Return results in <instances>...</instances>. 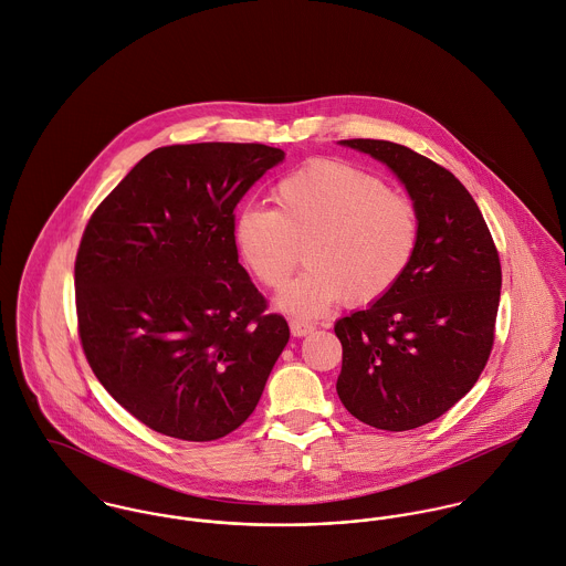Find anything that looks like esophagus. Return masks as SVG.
<instances>
[{"mask_svg":"<svg viewBox=\"0 0 566 566\" xmlns=\"http://www.w3.org/2000/svg\"><path fill=\"white\" fill-rule=\"evenodd\" d=\"M290 329H292V334H294L296 338H301V336L312 334V332H314V325L307 323V321H303V318H292V321H290Z\"/></svg>","mask_w":566,"mask_h":566,"instance_id":"1","label":"esophagus"}]
</instances>
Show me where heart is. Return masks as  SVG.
<instances>
[{
    "label": "heart",
    "mask_w": 566,
    "mask_h": 566,
    "mask_svg": "<svg viewBox=\"0 0 566 566\" xmlns=\"http://www.w3.org/2000/svg\"><path fill=\"white\" fill-rule=\"evenodd\" d=\"M272 208L245 206L234 217V243L252 276L283 290L305 245L307 270L281 294L279 305L318 316L340 301L369 305L408 274L421 243L417 201L367 169L318 158L283 176Z\"/></svg>",
    "instance_id": "1"
}]
</instances>
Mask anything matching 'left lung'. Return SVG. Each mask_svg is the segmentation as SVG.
<instances>
[{
  "instance_id": "1",
  "label": "left lung",
  "mask_w": 566,
  "mask_h": 566,
  "mask_svg": "<svg viewBox=\"0 0 566 566\" xmlns=\"http://www.w3.org/2000/svg\"><path fill=\"white\" fill-rule=\"evenodd\" d=\"M406 185L421 212L419 252L399 285L336 323L338 397L379 430H412L450 410L485 369L501 301V259L468 189L441 165L388 140H343Z\"/></svg>"
}]
</instances>
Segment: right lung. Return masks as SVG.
I'll list each match as a JSON object with an SVG mask.
<instances>
[{"mask_svg":"<svg viewBox=\"0 0 566 566\" xmlns=\"http://www.w3.org/2000/svg\"><path fill=\"white\" fill-rule=\"evenodd\" d=\"M283 160L259 143L160 147L85 226L74 261L83 354L156 432L212 441L237 430L290 340L232 230L241 197Z\"/></svg>","mask_w":566,"mask_h":566,"instance_id":"right-lung-1","label":"right lung"}]
</instances>
